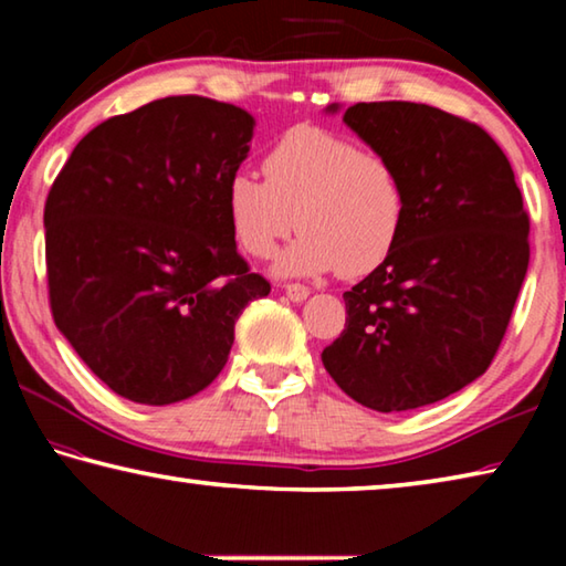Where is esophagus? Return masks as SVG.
<instances>
[{"mask_svg": "<svg viewBox=\"0 0 566 566\" xmlns=\"http://www.w3.org/2000/svg\"><path fill=\"white\" fill-rule=\"evenodd\" d=\"M284 292H286V296H290L292 302H302V300H306V296H310V286H304V284H284Z\"/></svg>", "mask_w": 566, "mask_h": 566, "instance_id": "1", "label": "esophagus"}]
</instances>
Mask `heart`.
Returning <instances> with one entry per match:
<instances>
[{"label":"heart","mask_w":566,"mask_h":566,"mask_svg":"<svg viewBox=\"0 0 566 566\" xmlns=\"http://www.w3.org/2000/svg\"><path fill=\"white\" fill-rule=\"evenodd\" d=\"M262 171H237L227 185L229 227L247 254L266 260L294 227L302 234L282 254V274L361 276L395 252L409 199L387 155L296 124L266 149Z\"/></svg>","instance_id":"1"}]
</instances>
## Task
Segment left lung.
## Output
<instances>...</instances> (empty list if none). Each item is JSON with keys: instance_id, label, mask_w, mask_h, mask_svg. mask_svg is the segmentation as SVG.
<instances>
[{"instance_id": "left-lung-1", "label": "left lung", "mask_w": 566, "mask_h": 566, "mask_svg": "<svg viewBox=\"0 0 566 566\" xmlns=\"http://www.w3.org/2000/svg\"><path fill=\"white\" fill-rule=\"evenodd\" d=\"M344 122L399 167L409 207L395 252L344 292L347 324L324 369L369 409L434 405L500 352L530 266V214L476 122L415 102H359Z\"/></svg>"}]
</instances>
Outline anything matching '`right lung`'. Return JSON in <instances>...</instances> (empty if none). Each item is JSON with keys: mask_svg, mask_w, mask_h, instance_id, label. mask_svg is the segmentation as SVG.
<instances>
[{"mask_svg": "<svg viewBox=\"0 0 566 566\" xmlns=\"http://www.w3.org/2000/svg\"><path fill=\"white\" fill-rule=\"evenodd\" d=\"M252 127L234 104L165 97L97 124L56 175L52 317L114 395L151 407L199 395L224 369L239 314L270 294L227 217Z\"/></svg>", "mask_w": 566, "mask_h": 566, "instance_id": "1", "label": "right lung"}]
</instances>
